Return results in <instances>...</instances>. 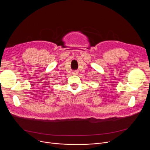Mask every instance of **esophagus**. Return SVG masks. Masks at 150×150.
<instances>
[{"mask_svg": "<svg viewBox=\"0 0 150 150\" xmlns=\"http://www.w3.org/2000/svg\"><path fill=\"white\" fill-rule=\"evenodd\" d=\"M78 72H76V71H75V72H73V74H74V75H78Z\"/></svg>", "mask_w": 150, "mask_h": 150, "instance_id": "1", "label": "esophagus"}]
</instances>
